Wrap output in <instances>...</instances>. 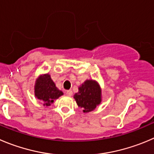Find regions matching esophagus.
Segmentation results:
<instances>
[{
    "label": "esophagus",
    "mask_w": 154,
    "mask_h": 154,
    "mask_svg": "<svg viewBox=\"0 0 154 154\" xmlns=\"http://www.w3.org/2000/svg\"><path fill=\"white\" fill-rule=\"evenodd\" d=\"M66 94L68 95L69 97H71L72 95V90L66 91Z\"/></svg>",
    "instance_id": "34e87169"
}]
</instances>
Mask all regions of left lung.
<instances>
[{"label": "left lung", "instance_id": "8db88e82", "mask_svg": "<svg viewBox=\"0 0 154 154\" xmlns=\"http://www.w3.org/2000/svg\"><path fill=\"white\" fill-rule=\"evenodd\" d=\"M74 98L83 112L94 110L101 102V89L100 85L94 80H86L79 88V92L74 94Z\"/></svg>", "mask_w": 154, "mask_h": 154}]
</instances>
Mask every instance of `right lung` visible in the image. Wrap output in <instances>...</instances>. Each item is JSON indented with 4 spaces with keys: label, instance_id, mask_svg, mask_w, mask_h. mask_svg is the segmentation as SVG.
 Masks as SVG:
<instances>
[{
    "label": "right lung",
    "instance_id": "1",
    "mask_svg": "<svg viewBox=\"0 0 154 154\" xmlns=\"http://www.w3.org/2000/svg\"><path fill=\"white\" fill-rule=\"evenodd\" d=\"M63 94L56 87L49 74L42 75L37 79L35 84V96L42 100L44 105L50 106L55 100Z\"/></svg>",
    "mask_w": 154,
    "mask_h": 154
}]
</instances>
